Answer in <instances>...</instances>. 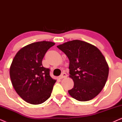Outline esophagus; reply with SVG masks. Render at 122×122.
Segmentation results:
<instances>
[{
  "label": "esophagus",
  "instance_id": "esophagus-1",
  "mask_svg": "<svg viewBox=\"0 0 122 122\" xmlns=\"http://www.w3.org/2000/svg\"><path fill=\"white\" fill-rule=\"evenodd\" d=\"M66 76H67V74H66V73H62L61 76H59V79H63V78H66Z\"/></svg>",
  "mask_w": 122,
  "mask_h": 122
}]
</instances>
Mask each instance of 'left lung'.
<instances>
[{
	"label": "left lung",
	"instance_id": "obj_1",
	"mask_svg": "<svg viewBox=\"0 0 122 122\" xmlns=\"http://www.w3.org/2000/svg\"><path fill=\"white\" fill-rule=\"evenodd\" d=\"M69 60V77L74 86L68 91L71 97L79 101L93 99L102 91L109 74L106 58L96 46L80 40L59 45Z\"/></svg>",
	"mask_w": 122,
	"mask_h": 122
}]
</instances>
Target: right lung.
Returning <instances> with one entry per match:
<instances>
[{
  "instance_id": "1",
  "label": "right lung",
  "mask_w": 122,
  "mask_h": 122,
  "mask_svg": "<svg viewBox=\"0 0 122 122\" xmlns=\"http://www.w3.org/2000/svg\"><path fill=\"white\" fill-rule=\"evenodd\" d=\"M55 45L51 41L31 43L18 51L10 67V77L15 91L31 104L44 103L51 96L56 80L50 76L42 60L46 51Z\"/></svg>"
}]
</instances>
